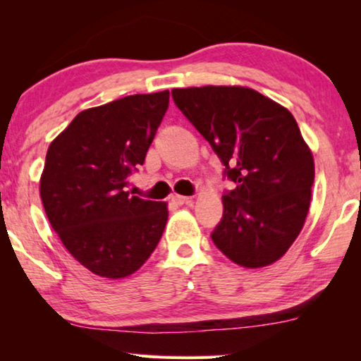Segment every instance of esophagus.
<instances>
[{
    "instance_id": "esophagus-1",
    "label": "esophagus",
    "mask_w": 361,
    "mask_h": 361,
    "mask_svg": "<svg viewBox=\"0 0 361 361\" xmlns=\"http://www.w3.org/2000/svg\"><path fill=\"white\" fill-rule=\"evenodd\" d=\"M172 202L175 205H191L192 199L191 197H185V195H173Z\"/></svg>"
}]
</instances>
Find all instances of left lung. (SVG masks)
<instances>
[{"label":"left lung","instance_id":"left-lung-1","mask_svg":"<svg viewBox=\"0 0 361 361\" xmlns=\"http://www.w3.org/2000/svg\"><path fill=\"white\" fill-rule=\"evenodd\" d=\"M172 97L235 183L223 195V218L212 232L215 245L242 267L276 262L302 229L315 176L296 119L242 85L173 89Z\"/></svg>","mask_w":361,"mask_h":361}]
</instances>
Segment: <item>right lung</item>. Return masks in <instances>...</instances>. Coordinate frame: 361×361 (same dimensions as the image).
<instances>
[{"label":"right lung","mask_w":361,"mask_h":361,"mask_svg":"<svg viewBox=\"0 0 361 361\" xmlns=\"http://www.w3.org/2000/svg\"><path fill=\"white\" fill-rule=\"evenodd\" d=\"M169 90L84 109L49 145L42 207L73 258L106 279L145 264L166 229L167 202L126 191L169 108Z\"/></svg>","instance_id":"1"}]
</instances>
